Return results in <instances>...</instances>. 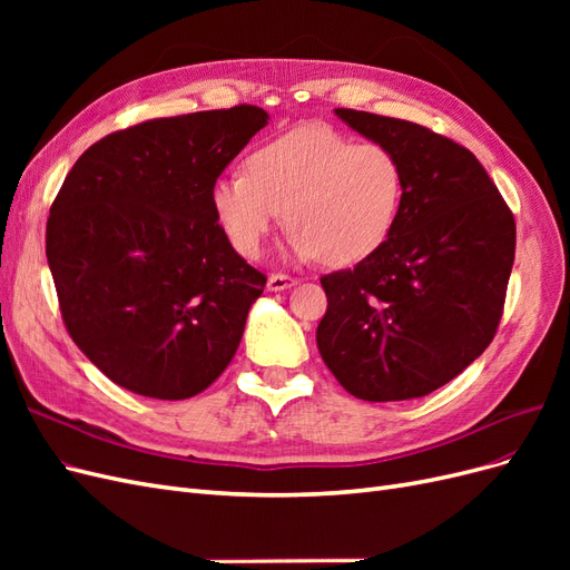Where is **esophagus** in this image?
<instances>
[{
  "label": "esophagus",
  "mask_w": 570,
  "mask_h": 570,
  "mask_svg": "<svg viewBox=\"0 0 570 570\" xmlns=\"http://www.w3.org/2000/svg\"><path fill=\"white\" fill-rule=\"evenodd\" d=\"M295 283H297V281L292 278V275H285V273H271V275H268V289H271V292L289 289Z\"/></svg>",
  "instance_id": "esophagus-1"
}]
</instances>
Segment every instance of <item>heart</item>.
I'll list each match as a JSON object with an SVG mask.
<instances>
[{
    "mask_svg": "<svg viewBox=\"0 0 570 570\" xmlns=\"http://www.w3.org/2000/svg\"><path fill=\"white\" fill-rule=\"evenodd\" d=\"M404 199V168L377 142L323 126L292 128L258 145L247 174L214 183L218 226L243 256H258L287 209L292 247L331 266L358 264L381 249Z\"/></svg>",
    "mask_w": 570,
    "mask_h": 570,
    "instance_id": "b5f03b06",
    "label": "heart"
}]
</instances>
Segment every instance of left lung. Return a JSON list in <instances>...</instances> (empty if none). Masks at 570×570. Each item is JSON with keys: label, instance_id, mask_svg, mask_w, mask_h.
Masks as SVG:
<instances>
[{"label": "left lung", "instance_id": "8db88e82", "mask_svg": "<svg viewBox=\"0 0 570 570\" xmlns=\"http://www.w3.org/2000/svg\"><path fill=\"white\" fill-rule=\"evenodd\" d=\"M404 168L387 243L323 275L316 342L337 383L364 402L425 396L488 350L504 312L515 220L473 151L411 120L335 109Z\"/></svg>", "mask_w": 570, "mask_h": 570}]
</instances>
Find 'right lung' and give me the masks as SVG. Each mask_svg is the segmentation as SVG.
<instances>
[{
  "label": "right lung",
  "mask_w": 570,
  "mask_h": 570,
  "mask_svg": "<svg viewBox=\"0 0 570 570\" xmlns=\"http://www.w3.org/2000/svg\"><path fill=\"white\" fill-rule=\"evenodd\" d=\"M268 114L197 111L101 137L47 218V262L68 335L109 381L187 400L226 371L266 275L216 223L212 189Z\"/></svg>",
  "instance_id": "right-lung-1"
}]
</instances>
